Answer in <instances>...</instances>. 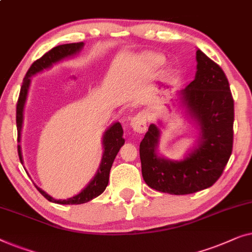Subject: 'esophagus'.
Masks as SVG:
<instances>
[{"label": "esophagus", "mask_w": 252, "mask_h": 252, "mask_svg": "<svg viewBox=\"0 0 252 252\" xmlns=\"http://www.w3.org/2000/svg\"><path fill=\"white\" fill-rule=\"evenodd\" d=\"M130 126H131V127H132V130L136 131V132H138V133L146 132V130H147L146 115H145L144 113H138V114L134 116L132 120H131Z\"/></svg>", "instance_id": "esophagus-1"}]
</instances>
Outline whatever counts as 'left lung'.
<instances>
[{
    "mask_svg": "<svg viewBox=\"0 0 252 252\" xmlns=\"http://www.w3.org/2000/svg\"><path fill=\"white\" fill-rule=\"evenodd\" d=\"M195 79L178 92L179 104L198 130L197 144L183 160L158 153L161 131L151 125L139 154L145 183L158 192L185 195L214 185L221 176L233 148L234 100L224 70L196 51Z\"/></svg>",
    "mask_w": 252,
    "mask_h": 252,
    "instance_id": "8db88e82",
    "label": "left lung"
}]
</instances>
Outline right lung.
Returning <instances> with one entry per match:
<instances>
[{
    "instance_id": "obj_1",
    "label": "right lung",
    "mask_w": 252,
    "mask_h": 252,
    "mask_svg": "<svg viewBox=\"0 0 252 252\" xmlns=\"http://www.w3.org/2000/svg\"><path fill=\"white\" fill-rule=\"evenodd\" d=\"M84 43L79 42V43H69V44H62L58 47H55L48 51L47 54L43 55L40 59L32 63L30 69L27 70L26 76L24 77L23 86H21L18 102H17V130H18V141H20L21 129H23V120H24V107L26 102L28 89L31 86V77H33L36 74L43 72L44 69L51 68L52 66L57 63L63 62V60L72 58V57L80 54V51L83 49ZM125 144V138H123V129L120 122H115L105 131L102 136V147H104V153H102L100 165L97 170L94 178L90 180V183L81 190L79 194L74 195L66 200H56L52 196L45 193L40 187L35 186L42 195H43L48 201L54 202L58 204H82L91 201L92 198L97 197L106 189L108 185L109 179V171H111L112 164L114 162V158L118 155L120 148ZM18 155L20 158L21 164H23V155H21L20 145H18Z\"/></svg>"
}]
</instances>
